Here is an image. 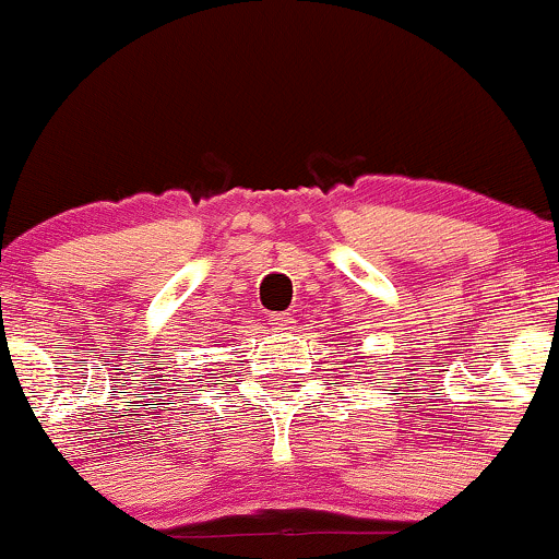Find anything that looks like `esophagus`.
<instances>
[{"label": "esophagus", "instance_id": "obj_1", "mask_svg": "<svg viewBox=\"0 0 559 559\" xmlns=\"http://www.w3.org/2000/svg\"><path fill=\"white\" fill-rule=\"evenodd\" d=\"M294 318L288 316V312H275V316H271V325L275 331H288L292 329Z\"/></svg>", "mask_w": 559, "mask_h": 559}]
</instances>
